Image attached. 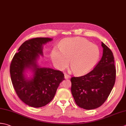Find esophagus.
Returning <instances> with one entry per match:
<instances>
[{"instance_id": "esophagus-1", "label": "esophagus", "mask_w": 126, "mask_h": 126, "mask_svg": "<svg viewBox=\"0 0 126 126\" xmlns=\"http://www.w3.org/2000/svg\"><path fill=\"white\" fill-rule=\"evenodd\" d=\"M69 78H70L69 75L67 74H64V78L65 79H69Z\"/></svg>"}]
</instances>
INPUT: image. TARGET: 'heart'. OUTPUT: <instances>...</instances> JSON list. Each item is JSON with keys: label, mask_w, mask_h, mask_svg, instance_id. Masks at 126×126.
<instances>
[{"label": "heart", "mask_w": 126, "mask_h": 126, "mask_svg": "<svg viewBox=\"0 0 126 126\" xmlns=\"http://www.w3.org/2000/svg\"><path fill=\"white\" fill-rule=\"evenodd\" d=\"M60 48L51 52L52 62L59 69H63L69 64L77 75H85L92 71L100 57L98 46L81 38H66L61 42Z\"/></svg>", "instance_id": "obj_1"}]
</instances>
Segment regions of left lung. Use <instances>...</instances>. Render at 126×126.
Here are the masks:
<instances>
[{
  "label": "left lung",
  "mask_w": 126,
  "mask_h": 126,
  "mask_svg": "<svg viewBox=\"0 0 126 126\" xmlns=\"http://www.w3.org/2000/svg\"><path fill=\"white\" fill-rule=\"evenodd\" d=\"M103 56L90 73L72 77L71 91L76 104L86 110L100 107L109 97L116 80V69L112 51L102 43Z\"/></svg>",
  "instance_id": "1"
}]
</instances>
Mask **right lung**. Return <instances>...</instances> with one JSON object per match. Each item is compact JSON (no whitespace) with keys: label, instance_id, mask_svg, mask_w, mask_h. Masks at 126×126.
<instances>
[{"label":"right lung","instance_id":"obj_1","mask_svg":"<svg viewBox=\"0 0 126 126\" xmlns=\"http://www.w3.org/2000/svg\"><path fill=\"white\" fill-rule=\"evenodd\" d=\"M52 40L48 38L29 39L19 47L11 61L10 73L14 89L19 99L32 107L40 108L50 103L60 83L64 80L61 71L40 68L36 63L39 55H43V45ZM27 68L33 71L31 79L24 76Z\"/></svg>","mask_w":126,"mask_h":126}]
</instances>
